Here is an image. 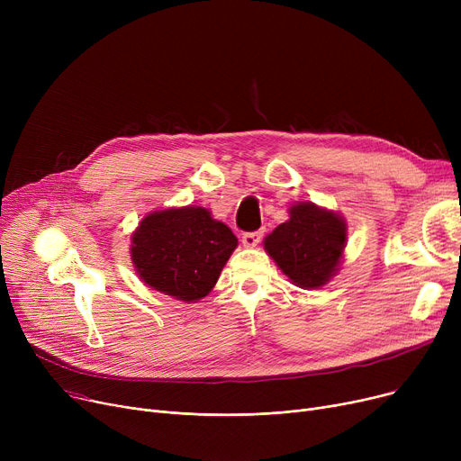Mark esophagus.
Listing matches in <instances>:
<instances>
[{
	"label": "esophagus",
	"mask_w": 461,
	"mask_h": 461,
	"mask_svg": "<svg viewBox=\"0 0 461 461\" xmlns=\"http://www.w3.org/2000/svg\"><path fill=\"white\" fill-rule=\"evenodd\" d=\"M261 237H263L261 231H245V233H243V245L249 247V249H252V247L259 245Z\"/></svg>",
	"instance_id": "34e87169"
}]
</instances>
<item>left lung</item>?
Masks as SVG:
<instances>
[{"instance_id":"8db88e82","label":"left lung","mask_w":461,"mask_h":461,"mask_svg":"<svg viewBox=\"0 0 461 461\" xmlns=\"http://www.w3.org/2000/svg\"><path fill=\"white\" fill-rule=\"evenodd\" d=\"M348 228L340 216L313 203L289 209V221L267 239L265 250L295 285L320 287L340 263Z\"/></svg>"}]
</instances>
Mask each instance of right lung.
Returning a JSON list of instances; mask_svg holds the SVG:
<instances>
[{
	"mask_svg": "<svg viewBox=\"0 0 461 461\" xmlns=\"http://www.w3.org/2000/svg\"><path fill=\"white\" fill-rule=\"evenodd\" d=\"M235 247L237 237L207 209L183 207L145 216L131 252L145 284L190 303L211 292Z\"/></svg>",
	"mask_w": 461,
	"mask_h": 461,
	"instance_id": "1",
	"label": "right lung"
}]
</instances>
